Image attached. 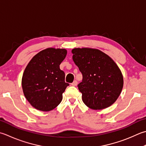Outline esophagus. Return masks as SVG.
<instances>
[{
	"label": "esophagus",
	"instance_id": "obj_1",
	"mask_svg": "<svg viewBox=\"0 0 146 146\" xmlns=\"http://www.w3.org/2000/svg\"><path fill=\"white\" fill-rule=\"evenodd\" d=\"M77 84H78V82H77L76 80H75L71 84V85H73V86H76Z\"/></svg>",
	"mask_w": 146,
	"mask_h": 146
}]
</instances>
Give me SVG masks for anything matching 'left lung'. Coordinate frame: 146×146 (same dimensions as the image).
<instances>
[{
	"mask_svg": "<svg viewBox=\"0 0 146 146\" xmlns=\"http://www.w3.org/2000/svg\"><path fill=\"white\" fill-rule=\"evenodd\" d=\"M73 60L82 73L78 85L82 101L90 109L110 107L121 92L123 77L116 62L101 50L92 48H75Z\"/></svg>",
	"mask_w": 146,
	"mask_h": 146,
	"instance_id": "1",
	"label": "left lung"
}]
</instances>
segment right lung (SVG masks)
Here are the masks:
<instances>
[{"instance_id": "obj_1", "label": "right lung", "mask_w": 146, "mask_h": 146, "mask_svg": "<svg viewBox=\"0 0 146 146\" xmlns=\"http://www.w3.org/2000/svg\"><path fill=\"white\" fill-rule=\"evenodd\" d=\"M65 48H47L37 53L26 67L22 77L23 91L27 101L42 111L54 110L62 99L69 84L59 65L66 58Z\"/></svg>"}]
</instances>
